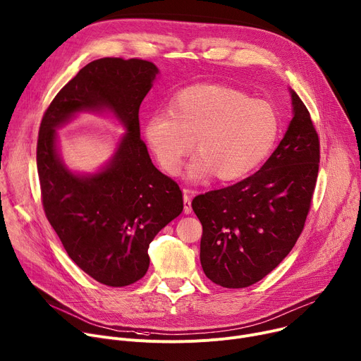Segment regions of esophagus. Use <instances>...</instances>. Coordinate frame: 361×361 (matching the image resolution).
I'll return each mask as SVG.
<instances>
[{
	"label": "esophagus",
	"instance_id": "obj_1",
	"mask_svg": "<svg viewBox=\"0 0 361 361\" xmlns=\"http://www.w3.org/2000/svg\"><path fill=\"white\" fill-rule=\"evenodd\" d=\"M183 211L185 214H190L192 211V205H190V190L183 189Z\"/></svg>",
	"mask_w": 361,
	"mask_h": 361
}]
</instances>
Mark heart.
Instances as JSON below:
<instances>
[{"label":"heart","mask_w":361,"mask_h":361,"mask_svg":"<svg viewBox=\"0 0 361 361\" xmlns=\"http://www.w3.org/2000/svg\"><path fill=\"white\" fill-rule=\"evenodd\" d=\"M280 116L262 99L221 84H197L179 92L169 112H156L144 123V137L163 171L178 175L185 156H197L186 178L205 182L240 179L271 154L280 137Z\"/></svg>","instance_id":"heart-1"}]
</instances>
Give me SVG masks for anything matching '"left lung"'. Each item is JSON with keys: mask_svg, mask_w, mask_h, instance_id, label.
Segmentation results:
<instances>
[{"mask_svg": "<svg viewBox=\"0 0 361 361\" xmlns=\"http://www.w3.org/2000/svg\"><path fill=\"white\" fill-rule=\"evenodd\" d=\"M293 119L257 173L192 201L202 224L200 259L207 277L226 288L262 280L298 242L319 171V137L294 90Z\"/></svg>", "mask_w": 361, "mask_h": 361, "instance_id": "1", "label": "left lung"}]
</instances>
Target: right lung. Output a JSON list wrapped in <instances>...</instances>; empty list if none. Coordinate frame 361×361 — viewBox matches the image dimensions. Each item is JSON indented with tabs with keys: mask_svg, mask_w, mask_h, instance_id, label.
I'll return each instance as SVG.
<instances>
[{
	"mask_svg": "<svg viewBox=\"0 0 361 361\" xmlns=\"http://www.w3.org/2000/svg\"><path fill=\"white\" fill-rule=\"evenodd\" d=\"M159 74L150 61L100 58L51 102L36 147L42 204L68 257L96 281L125 287L142 279L148 246L183 209L179 185L153 164L140 137V104ZM108 109L129 131L103 171L78 177L56 150L54 128L82 110Z\"/></svg>",
	"mask_w": 361,
	"mask_h": 361,
	"instance_id": "right-lung-1",
	"label": "right lung"
}]
</instances>
